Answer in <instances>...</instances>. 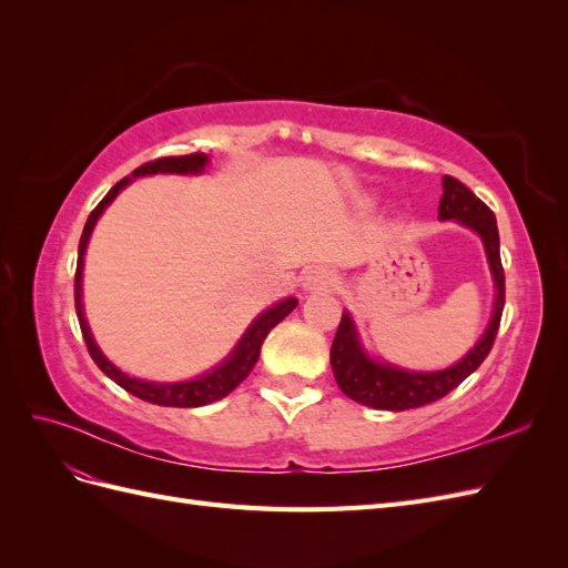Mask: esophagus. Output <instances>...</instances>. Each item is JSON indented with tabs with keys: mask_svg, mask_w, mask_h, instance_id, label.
<instances>
[{
	"mask_svg": "<svg viewBox=\"0 0 568 568\" xmlns=\"http://www.w3.org/2000/svg\"><path fill=\"white\" fill-rule=\"evenodd\" d=\"M336 284V274L324 267V265H313L311 270H305L303 274V288L305 291H326Z\"/></svg>",
	"mask_w": 568,
	"mask_h": 568,
	"instance_id": "1",
	"label": "esophagus"
}]
</instances>
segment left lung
<instances>
[{"mask_svg": "<svg viewBox=\"0 0 568 568\" xmlns=\"http://www.w3.org/2000/svg\"><path fill=\"white\" fill-rule=\"evenodd\" d=\"M438 217L457 220L459 225L474 230L484 239L490 274L497 291L495 311L488 329L478 338L476 346L453 367L440 372H409L379 363V359H372L363 351V346H359L351 315L343 313L332 343V369L338 388L359 405L403 412L440 400L443 395L455 390L471 372H476L493 348L505 307V270L500 261V234H497L495 215L469 186H464L459 180L445 175Z\"/></svg>", "mask_w": 568, "mask_h": 568, "instance_id": "obj_1", "label": "left lung"}]
</instances>
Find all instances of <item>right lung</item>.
Returning a JSON list of instances; mask_svg holds the SVG:
<instances>
[{
  "mask_svg": "<svg viewBox=\"0 0 568 568\" xmlns=\"http://www.w3.org/2000/svg\"><path fill=\"white\" fill-rule=\"evenodd\" d=\"M209 165V156L205 153H189V156H165V159H156L149 161L144 165H140L136 170H132V175L120 180L111 192L99 201L97 209L90 213L88 222H84V230L80 236V246H78V267H75V313H78V322L82 329V338L88 343V351L92 355V359L97 363V367L104 372L109 379H113L120 388H125L128 393L136 395L146 403L153 405H163V407H201L215 403L220 398L230 395L239 384H242L248 372L253 369V365L261 357V346L265 336L270 334V329H274L294 307L298 305L296 298H284L277 305L267 307L265 313L257 315L253 320V324L246 329V334L242 336V341L236 343V348L230 353V357L225 363H220L215 369H211L209 374H201L192 382H178V384H156V382H144L136 379V376H128L125 372H120L113 363H109L106 355L99 351V346L92 338V332L88 326V320H84V311H82V263H84V248H88L90 234L97 225L99 215L106 211V205L118 196L120 189H125L134 178H144V175H156V173H175V175H199Z\"/></svg>",
  "mask_w": 568,
  "mask_h": 568,
  "instance_id": "1",
  "label": "right lung"
}]
</instances>
